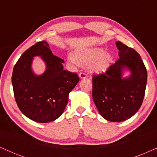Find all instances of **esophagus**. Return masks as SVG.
Masks as SVG:
<instances>
[{
	"label": "esophagus",
	"instance_id": "esophagus-1",
	"mask_svg": "<svg viewBox=\"0 0 157 157\" xmlns=\"http://www.w3.org/2000/svg\"><path fill=\"white\" fill-rule=\"evenodd\" d=\"M78 76H79V78H80L81 79H84V78H86L87 77H88L87 74H86V73H84V72H81L80 74H78Z\"/></svg>",
	"mask_w": 157,
	"mask_h": 157
}]
</instances>
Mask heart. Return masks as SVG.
<instances>
[{
    "label": "heart",
    "mask_w": 157,
    "mask_h": 157,
    "mask_svg": "<svg viewBox=\"0 0 157 157\" xmlns=\"http://www.w3.org/2000/svg\"><path fill=\"white\" fill-rule=\"evenodd\" d=\"M67 59L69 63L75 65L86 66L89 64L90 71L94 74L105 72L113 62L112 55L106 52L101 47L76 49L75 55L69 53Z\"/></svg>",
    "instance_id": "1"
}]
</instances>
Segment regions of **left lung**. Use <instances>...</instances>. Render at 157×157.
Segmentation results:
<instances>
[{
    "label": "left lung",
    "mask_w": 157,
    "mask_h": 157,
    "mask_svg": "<svg viewBox=\"0 0 157 157\" xmlns=\"http://www.w3.org/2000/svg\"><path fill=\"white\" fill-rule=\"evenodd\" d=\"M119 59L106 73L92 78V97L100 114L109 121L120 122L133 117L142 104L147 81V71L134 49L116 43ZM125 69L128 77H122Z\"/></svg>",
    "instance_id": "obj_1"
}]
</instances>
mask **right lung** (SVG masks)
<instances>
[{"mask_svg":"<svg viewBox=\"0 0 157 157\" xmlns=\"http://www.w3.org/2000/svg\"><path fill=\"white\" fill-rule=\"evenodd\" d=\"M35 56H40L47 66L39 76L31 68ZM63 62L53 54L45 40L30 47L17 61L12 74L15 99L21 112L30 119L47 123L63 113L68 94L79 81L76 73L63 70Z\"/></svg>","mask_w":157,"mask_h":157,"instance_id":"1","label":"right lung"}]
</instances>
